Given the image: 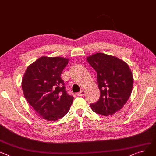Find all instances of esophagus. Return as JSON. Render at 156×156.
Instances as JSON below:
<instances>
[{"mask_svg": "<svg viewBox=\"0 0 156 156\" xmlns=\"http://www.w3.org/2000/svg\"><path fill=\"white\" fill-rule=\"evenodd\" d=\"M85 94V90H81V91H80L77 93L78 96H83V95H84Z\"/></svg>", "mask_w": 156, "mask_h": 156, "instance_id": "34e87169", "label": "esophagus"}]
</instances>
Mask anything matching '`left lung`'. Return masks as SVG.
Returning a JSON list of instances; mask_svg holds the SVG:
<instances>
[{
    "instance_id": "left-lung-1",
    "label": "left lung",
    "mask_w": 156,
    "mask_h": 156,
    "mask_svg": "<svg viewBox=\"0 0 156 156\" xmlns=\"http://www.w3.org/2000/svg\"><path fill=\"white\" fill-rule=\"evenodd\" d=\"M88 63L97 72L100 97L91 103L93 112L104 116L112 115L120 110L129 100L132 91V73L125 61L102 53L87 58Z\"/></svg>"
}]
</instances>
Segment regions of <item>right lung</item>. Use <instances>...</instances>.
I'll return each instance as SVG.
<instances>
[{
  "label": "right lung",
  "instance_id": "add662e5",
  "mask_svg": "<svg viewBox=\"0 0 156 156\" xmlns=\"http://www.w3.org/2000/svg\"><path fill=\"white\" fill-rule=\"evenodd\" d=\"M68 61L65 58L42 56L28 66L23 76L24 97L45 120L55 121L64 117L73 101L61 78Z\"/></svg>",
  "mask_w": 156,
  "mask_h": 156
}]
</instances>
